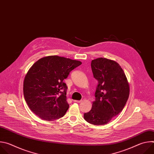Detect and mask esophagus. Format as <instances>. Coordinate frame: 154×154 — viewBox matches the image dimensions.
<instances>
[{
  "instance_id": "obj_1",
  "label": "esophagus",
  "mask_w": 154,
  "mask_h": 154,
  "mask_svg": "<svg viewBox=\"0 0 154 154\" xmlns=\"http://www.w3.org/2000/svg\"><path fill=\"white\" fill-rule=\"evenodd\" d=\"M74 102H77V103H80V102H83V100H74Z\"/></svg>"
}]
</instances>
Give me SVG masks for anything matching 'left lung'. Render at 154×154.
<instances>
[{"mask_svg": "<svg viewBox=\"0 0 154 154\" xmlns=\"http://www.w3.org/2000/svg\"><path fill=\"white\" fill-rule=\"evenodd\" d=\"M91 69L98 84L95 101L84 119L94 125L108 123L123 109L130 93L129 84L120 65L105 58L92 60Z\"/></svg>", "mask_w": 154, "mask_h": 154, "instance_id": "1", "label": "left lung"}]
</instances>
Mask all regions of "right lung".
Listing matches in <instances>:
<instances>
[{
    "mask_svg": "<svg viewBox=\"0 0 154 154\" xmlns=\"http://www.w3.org/2000/svg\"><path fill=\"white\" fill-rule=\"evenodd\" d=\"M82 62L52 55L35 62L24 81L25 100L31 110L41 119L54 121L63 117L69 108L68 87L63 82Z\"/></svg>",
    "mask_w": 154,
    "mask_h": 154,
    "instance_id": "right-lung-1",
    "label": "right lung"
}]
</instances>
